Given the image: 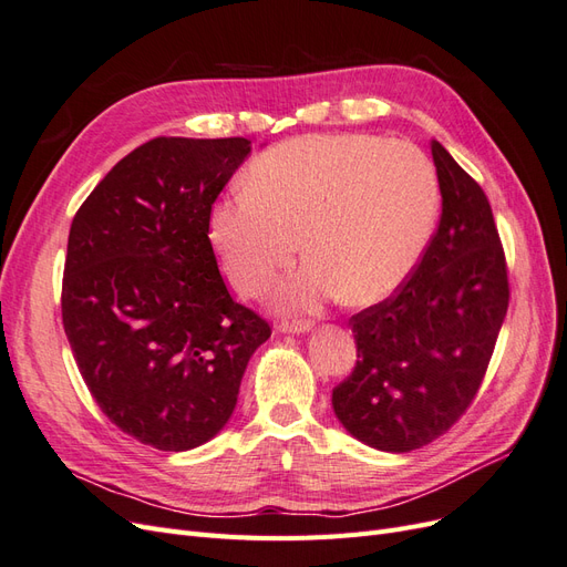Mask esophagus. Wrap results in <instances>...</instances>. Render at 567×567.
I'll return each instance as SVG.
<instances>
[{
  "label": "esophagus",
  "mask_w": 567,
  "mask_h": 567,
  "mask_svg": "<svg viewBox=\"0 0 567 567\" xmlns=\"http://www.w3.org/2000/svg\"><path fill=\"white\" fill-rule=\"evenodd\" d=\"M310 329H312L310 321H279V323H277V331H279V333L302 336V333H310Z\"/></svg>",
  "instance_id": "1"
}]
</instances>
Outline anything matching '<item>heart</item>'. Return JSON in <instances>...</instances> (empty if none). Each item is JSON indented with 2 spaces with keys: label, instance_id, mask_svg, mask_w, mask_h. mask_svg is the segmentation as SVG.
<instances>
[{
  "label": "heart",
  "instance_id": "b5f03b06",
  "mask_svg": "<svg viewBox=\"0 0 567 567\" xmlns=\"http://www.w3.org/2000/svg\"><path fill=\"white\" fill-rule=\"evenodd\" d=\"M248 192L219 198L208 236L234 286L260 296L302 244L310 255L277 290L286 312L390 298L414 274L440 213L435 165L409 142L315 134L269 148ZM301 241H297V236Z\"/></svg>",
  "mask_w": 567,
  "mask_h": 567
}]
</instances>
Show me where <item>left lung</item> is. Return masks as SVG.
<instances>
[{
    "label": "left lung",
    "instance_id": "obj_1",
    "mask_svg": "<svg viewBox=\"0 0 567 567\" xmlns=\"http://www.w3.org/2000/svg\"><path fill=\"white\" fill-rule=\"evenodd\" d=\"M431 151L437 231L398 293L350 319L357 367L331 400L352 437L392 454L433 442L468 409L508 310L489 200L440 142Z\"/></svg>",
    "mask_w": 567,
    "mask_h": 567
}]
</instances>
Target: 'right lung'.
I'll return each instance as SVG.
<instances>
[{"mask_svg": "<svg viewBox=\"0 0 567 567\" xmlns=\"http://www.w3.org/2000/svg\"><path fill=\"white\" fill-rule=\"evenodd\" d=\"M250 142L158 136L78 210L63 329L101 411L163 452L213 440L234 414L269 323L231 300L208 238L213 203Z\"/></svg>", "mask_w": 567, "mask_h": 567, "instance_id": "add662e5", "label": "right lung"}]
</instances>
